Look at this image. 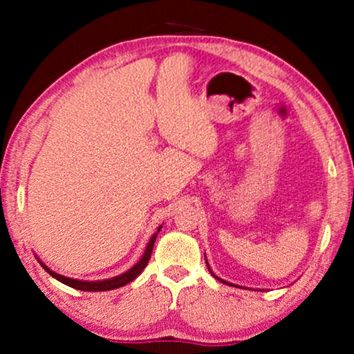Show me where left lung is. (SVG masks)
<instances>
[{"mask_svg": "<svg viewBox=\"0 0 354 354\" xmlns=\"http://www.w3.org/2000/svg\"><path fill=\"white\" fill-rule=\"evenodd\" d=\"M205 259H206V254H205ZM206 266H208V270H209V273H211V274H213V276H214V278H216V279H219V281H221V283H226V284H230V286H238V284H233V283H228V281H225V279H221V278H218V276H216V274H214V273H213V271H211V268H209V265H208V261H206Z\"/></svg>", "mask_w": 354, "mask_h": 354, "instance_id": "8db88e82", "label": "left lung"}]
</instances>
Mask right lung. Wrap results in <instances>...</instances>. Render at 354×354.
Listing matches in <instances>:
<instances>
[{
	"mask_svg": "<svg viewBox=\"0 0 354 354\" xmlns=\"http://www.w3.org/2000/svg\"><path fill=\"white\" fill-rule=\"evenodd\" d=\"M161 228L163 226H160L158 228L156 233L153 234L151 239L148 241V245H146V250L143 256L140 258V261L135 263L131 268H129L128 271H124V273L118 274V276H113V278H108V279H98V281H84V279H75V278H68V276H63V274H58L56 271H53L48 268L41 259H38L39 265H41L44 270L50 273L53 278H56L58 281H61L63 284H68V286L75 288V290H81V291H109V290H116V288H121L124 286V284L131 283L133 279H136L138 276L141 274V271L145 270L146 265H148L149 258H151V253H153V246H154V241H156V236L158 233H160Z\"/></svg>",
	"mask_w": 354,
	"mask_h": 354,
	"instance_id": "obj_1",
	"label": "right lung"
}]
</instances>
